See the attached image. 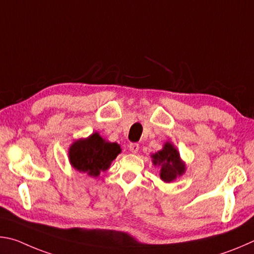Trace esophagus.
I'll use <instances>...</instances> for the list:
<instances>
[{
	"label": "esophagus",
	"instance_id": "1",
	"mask_svg": "<svg viewBox=\"0 0 254 254\" xmlns=\"http://www.w3.org/2000/svg\"><path fill=\"white\" fill-rule=\"evenodd\" d=\"M129 150L132 154H137L139 150V145L136 144V143H132L129 145Z\"/></svg>",
	"mask_w": 254,
	"mask_h": 254
}]
</instances>
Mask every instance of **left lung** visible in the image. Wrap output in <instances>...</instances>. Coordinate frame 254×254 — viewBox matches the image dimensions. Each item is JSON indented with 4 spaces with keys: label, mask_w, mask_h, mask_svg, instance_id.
<instances>
[{
    "label": "left lung",
    "mask_w": 254,
    "mask_h": 254,
    "mask_svg": "<svg viewBox=\"0 0 254 254\" xmlns=\"http://www.w3.org/2000/svg\"><path fill=\"white\" fill-rule=\"evenodd\" d=\"M150 157L153 165L159 167V177L165 183H172L186 171V164L181 158L180 152L170 141H166L163 148Z\"/></svg>",
    "instance_id": "1"
}]
</instances>
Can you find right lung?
Masks as SVG:
<instances>
[{
    "mask_svg": "<svg viewBox=\"0 0 254 254\" xmlns=\"http://www.w3.org/2000/svg\"><path fill=\"white\" fill-rule=\"evenodd\" d=\"M122 153L117 143H110L92 132L86 138H79L70 145L68 157L70 165L75 171L90 177H98L101 172L110 167L114 159Z\"/></svg>",
    "mask_w": 254,
    "mask_h": 254,
    "instance_id": "1",
    "label": "right lung"
}]
</instances>
